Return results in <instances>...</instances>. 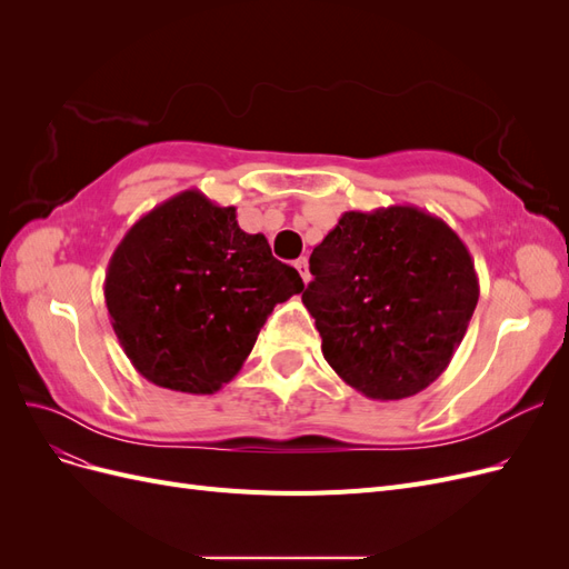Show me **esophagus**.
<instances>
[{
    "mask_svg": "<svg viewBox=\"0 0 569 569\" xmlns=\"http://www.w3.org/2000/svg\"><path fill=\"white\" fill-rule=\"evenodd\" d=\"M297 270L301 272V278H303V282L308 284V282H311V270H308V258L303 256V258H299V261H297Z\"/></svg>",
    "mask_w": 569,
    "mask_h": 569,
    "instance_id": "1",
    "label": "esophagus"
}]
</instances>
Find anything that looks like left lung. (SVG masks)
<instances>
[{"label": "left lung", "instance_id": "left-lung-1", "mask_svg": "<svg viewBox=\"0 0 569 569\" xmlns=\"http://www.w3.org/2000/svg\"><path fill=\"white\" fill-rule=\"evenodd\" d=\"M303 306L322 356L368 399L396 401L449 368L479 299L475 261L418 206L341 213L311 253Z\"/></svg>", "mask_w": 569, "mask_h": 569}]
</instances>
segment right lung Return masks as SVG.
<instances>
[{
	"label": "right lung",
	"mask_w": 569,
	"mask_h": 569,
	"mask_svg": "<svg viewBox=\"0 0 569 569\" xmlns=\"http://www.w3.org/2000/svg\"><path fill=\"white\" fill-rule=\"evenodd\" d=\"M299 272L263 234L199 189L153 206L120 239L104 280L111 327L149 382L216 393L242 370L274 303L301 295Z\"/></svg>",
	"instance_id": "right-lung-1"
}]
</instances>
